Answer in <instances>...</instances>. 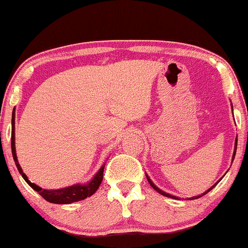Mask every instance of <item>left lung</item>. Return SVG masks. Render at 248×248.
<instances>
[{
    "mask_svg": "<svg viewBox=\"0 0 248 248\" xmlns=\"http://www.w3.org/2000/svg\"><path fill=\"white\" fill-rule=\"evenodd\" d=\"M237 143H238V139H235V149H234V154H233V160H234V156H235V150H237ZM147 178H148V182H149V184H150V186H153V189H154V190H156V191H157L158 193H161V195L166 196V197H170V198H175V199H177V197H175V196H171V195H170V193H167V192L162 191V190H160V189H158V187H157V186H155V184H154L152 181H150V179H149V177H147ZM216 184H217V183H216ZM216 184H215V186H216ZM213 186H212V187H210V189H209V190H207V191H205V192H204V193H203V195H201V196H196V197H192V198H189V199H197V198H199V197H202V196L206 195V193H207V192H209V191H210V190H212V189H213Z\"/></svg>",
    "mask_w": 248,
    "mask_h": 248,
    "instance_id": "left-lung-1",
    "label": "left lung"
}]
</instances>
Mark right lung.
<instances>
[{"label":"right lung","instance_id":"right-lung-1","mask_svg":"<svg viewBox=\"0 0 248 248\" xmlns=\"http://www.w3.org/2000/svg\"><path fill=\"white\" fill-rule=\"evenodd\" d=\"M11 152H13V157H14V161H15L17 169H18V171L22 175V177L25 179V182H27V183L29 184L35 191L38 192L39 195L45 199V201L50 202V203H53V204H71L73 203V202L82 201V199L90 197V196H92L93 193L98 190V187L100 186L102 177H104L105 166H102L100 168V170L96 172L94 178H93L90 183L84 184V186L77 184V186L64 187V189H59V190H45V189H42V187H39L38 186H36V184L31 183L29 179H28L27 175L23 172V170H22L18 161H17L16 149H15V115H13V119H11Z\"/></svg>","mask_w":248,"mask_h":248}]
</instances>
